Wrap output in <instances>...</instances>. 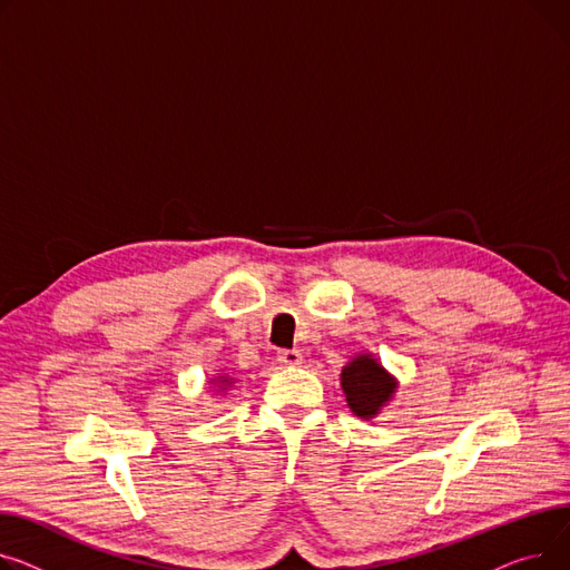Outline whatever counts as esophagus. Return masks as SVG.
Masks as SVG:
<instances>
[{
    "label": "esophagus",
    "mask_w": 570,
    "mask_h": 570,
    "mask_svg": "<svg viewBox=\"0 0 570 570\" xmlns=\"http://www.w3.org/2000/svg\"><path fill=\"white\" fill-rule=\"evenodd\" d=\"M278 363L285 365V367L298 365L301 363V352L298 350H281L278 352Z\"/></svg>",
    "instance_id": "1"
}]
</instances>
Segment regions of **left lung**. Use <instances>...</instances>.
<instances>
[{
	"label": "left lung",
	"mask_w": 570,
	"mask_h": 570,
	"mask_svg": "<svg viewBox=\"0 0 570 570\" xmlns=\"http://www.w3.org/2000/svg\"><path fill=\"white\" fill-rule=\"evenodd\" d=\"M341 384L350 410L361 419H373L395 393V380L373 354L354 356L341 373Z\"/></svg>",
	"instance_id": "left-lung-1"
}]
</instances>
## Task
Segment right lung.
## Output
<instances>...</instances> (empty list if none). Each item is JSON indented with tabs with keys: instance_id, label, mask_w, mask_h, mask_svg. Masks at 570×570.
I'll return each mask as SVG.
<instances>
[{
	"instance_id": "obj_1",
	"label": "right lung",
	"mask_w": 570,
	"mask_h": 570,
	"mask_svg": "<svg viewBox=\"0 0 570 570\" xmlns=\"http://www.w3.org/2000/svg\"><path fill=\"white\" fill-rule=\"evenodd\" d=\"M214 382H218V384H223V386H225V384H227V386H229V384H232V382H229V380H227V377H218V380H214Z\"/></svg>"
}]
</instances>
